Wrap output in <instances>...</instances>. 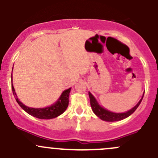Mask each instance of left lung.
Returning <instances> with one entry per match:
<instances>
[{
  "instance_id": "1",
  "label": "left lung",
  "mask_w": 158,
  "mask_h": 158,
  "mask_svg": "<svg viewBox=\"0 0 158 158\" xmlns=\"http://www.w3.org/2000/svg\"><path fill=\"white\" fill-rule=\"evenodd\" d=\"M89 98H90L91 107H92L93 112L95 113L99 118H101L102 120L103 121H106V122H116V121H120L122 120V119H125L126 118H128V116H130L131 114L137 109V108L139 106L140 103H141V100H142L143 98L142 97L141 99L139 101V102H138L133 109L129 110L128 111H126V112L124 113H114L103 109L102 107H101V106L97 103L95 98H94V96L90 93V92H89ZM143 96H144V95H143Z\"/></svg>"
}]
</instances>
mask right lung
Listing matches in <instances>:
<instances>
[{"mask_svg": "<svg viewBox=\"0 0 158 158\" xmlns=\"http://www.w3.org/2000/svg\"><path fill=\"white\" fill-rule=\"evenodd\" d=\"M11 88H12V92L14 95H16L15 90H14L13 85H11ZM70 90H71V88L65 90L55 104L49 106V107L44 108V109H33V108L27 107V106H24L23 103L20 102L17 98H16V101L17 102L19 106L26 112H27L28 114L33 116V117L40 119L54 118H56L57 116L63 114L67 109L68 105H69V95Z\"/></svg>", "mask_w": 158, "mask_h": 158, "instance_id": "obj_1", "label": "right lung"}]
</instances>
